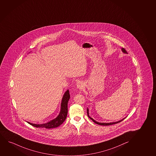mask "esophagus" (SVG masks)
I'll return each instance as SVG.
<instances>
[{
	"instance_id": "1",
	"label": "esophagus",
	"mask_w": 156,
	"mask_h": 156,
	"mask_svg": "<svg viewBox=\"0 0 156 156\" xmlns=\"http://www.w3.org/2000/svg\"><path fill=\"white\" fill-rule=\"evenodd\" d=\"M77 87L78 89L82 90V89H83V83L82 82L80 81V82H79L77 83Z\"/></svg>"
}]
</instances>
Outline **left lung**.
<instances>
[{
  "mask_svg": "<svg viewBox=\"0 0 156 156\" xmlns=\"http://www.w3.org/2000/svg\"><path fill=\"white\" fill-rule=\"evenodd\" d=\"M122 51L124 53H127V51H126V50L124 49V48H122ZM87 115L89 116L90 118L93 121V122L95 123H96L97 124H99V125H101V126H110V125H112V124H116V123H118L119 122H120L121 121H123V120H124V119H122V120H121L119 121H118V122H111V123H100L98 122H97V121H95L94 120H93V119L91 118L90 116L89 115V109L88 108H87Z\"/></svg>",
  "mask_w": 156,
  "mask_h": 156,
  "instance_id": "1",
  "label": "left lung"
}]
</instances>
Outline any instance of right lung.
Instances as JSON below:
<instances>
[{
    "label": "right lung",
    "instance_id": "add662e5",
    "mask_svg": "<svg viewBox=\"0 0 156 156\" xmlns=\"http://www.w3.org/2000/svg\"><path fill=\"white\" fill-rule=\"evenodd\" d=\"M69 98H70V95H69V91L67 90L64 95L62 101L61 110L58 116H57L56 118L44 124H33L29 122H27L28 123L36 128H45L46 129L54 128L59 126L64 122V121L66 118L67 112H68L67 104H68V101L69 100Z\"/></svg>",
    "mask_w": 156,
    "mask_h": 156
}]
</instances>
